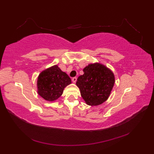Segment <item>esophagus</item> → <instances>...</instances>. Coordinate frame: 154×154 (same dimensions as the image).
<instances>
[{"label":"esophagus","instance_id":"obj_1","mask_svg":"<svg viewBox=\"0 0 154 154\" xmlns=\"http://www.w3.org/2000/svg\"><path fill=\"white\" fill-rule=\"evenodd\" d=\"M76 80H77V78L76 77H74V78H72V81L73 83H76Z\"/></svg>","mask_w":154,"mask_h":154}]
</instances>
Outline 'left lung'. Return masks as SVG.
Here are the masks:
<instances>
[{
	"instance_id": "8db88e82",
	"label": "left lung",
	"mask_w": 154,
	"mask_h": 154,
	"mask_svg": "<svg viewBox=\"0 0 154 154\" xmlns=\"http://www.w3.org/2000/svg\"><path fill=\"white\" fill-rule=\"evenodd\" d=\"M76 83L86 104L97 106L109 98L115 83L113 72L100 63H90L83 69Z\"/></svg>"
}]
</instances>
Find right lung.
Masks as SVG:
<instances>
[{"label": "right lung", "mask_w": 154, "mask_h": 154, "mask_svg": "<svg viewBox=\"0 0 154 154\" xmlns=\"http://www.w3.org/2000/svg\"><path fill=\"white\" fill-rule=\"evenodd\" d=\"M71 83L67 74L54 65L40 73L37 79V92L44 100L54 101L62 95L64 88Z\"/></svg>", "instance_id": "right-lung-1"}]
</instances>
